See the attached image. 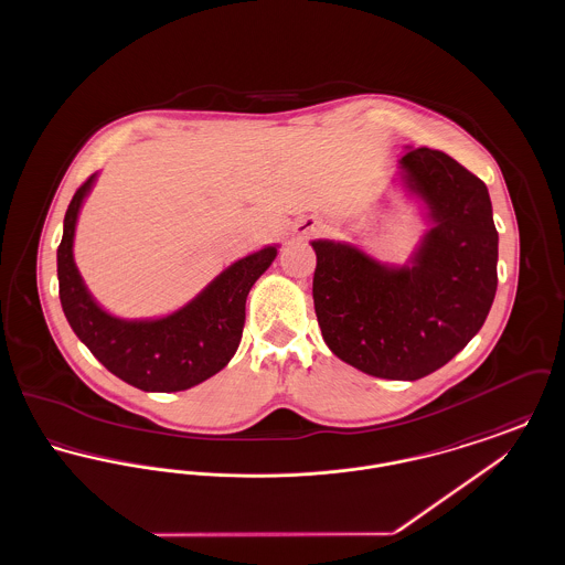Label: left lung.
<instances>
[{"label": "left lung", "mask_w": 565, "mask_h": 565, "mask_svg": "<svg viewBox=\"0 0 565 565\" xmlns=\"http://www.w3.org/2000/svg\"><path fill=\"white\" fill-rule=\"evenodd\" d=\"M434 226L411 265L390 269L348 243L313 242V305L330 351L366 375L415 381L445 366L481 330L498 288L489 192L440 150L401 159Z\"/></svg>", "instance_id": "obj_1"}]
</instances>
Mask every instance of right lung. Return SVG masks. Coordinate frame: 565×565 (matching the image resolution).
Listing matches in <instances>:
<instances>
[{"label": "right lung", "instance_id": "1", "mask_svg": "<svg viewBox=\"0 0 565 565\" xmlns=\"http://www.w3.org/2000/svg\"><path fill=\"white\" fill-rule=\"evenodd\" d=\"M95 173L76 190L56 249L63 313L82 343L111 375L143 392H182L220 373L235 355L245 323V298L269 269L277 247L249 254L180 311L150 322H127L106 313L86 292L74 265V231Z\"/></svg>", "mask_w": 565, "mask_h": 565}]
</instances>
